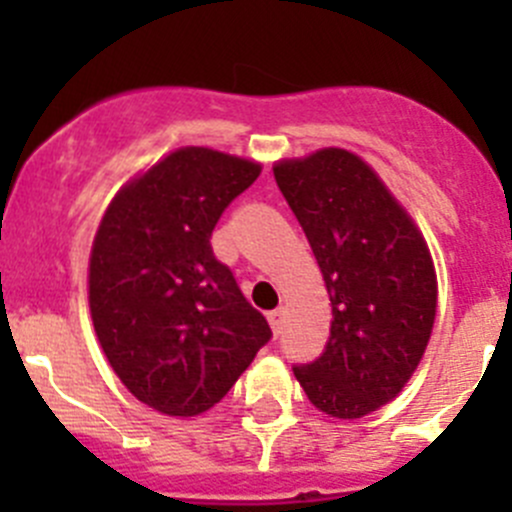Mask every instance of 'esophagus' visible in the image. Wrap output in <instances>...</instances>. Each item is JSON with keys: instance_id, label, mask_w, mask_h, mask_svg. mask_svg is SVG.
Instances as JSON below:
<instances>
[{"instance_id": "esophagus-1", "label": "esophagus", "mask_w": 512, "mask_h": 512, "mask_svg": "<svg viewBox=\"0 0 512 512\" xmlns=\"http://www.w3.org/2000/svg\"><path fill=\"white\" fill-rule=\"evenodd\" d=\"M267 322H270V329H272V334H280L282 332V322H285V309H275V312H270L267 314Z\"/></svg>"}]
</instances>
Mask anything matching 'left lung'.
I'll return each mask as SVG.
<instances>
[{
  "label": "left lung",
  "mask_w": 512,
  "mask_h": 512,
  "mask_svg": "<svg viewBox=\"0 0 512 512\" xmlns=\"http://www.w3.org/2000/svg\"><path fill=\"white\" fill-rule=\"evenodd\" d=\"M272 170L332 302L327 347L294 376L314 409L356 421L394 401L421 364L438 307L431 250L379 173L347 148Z\"/></svg>",
  "instance_id": "obj_1"
}]
</instances>
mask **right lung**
I'll return each instance as SVG.
<instances>
[{
  "mask_svg": "<svg viewBox=\"0 0 512 512\" xmlns=\"http://www.w3.org/2000/svg\"><path fill=\"white\" fill-rule=\"evenodd\" d=\"M262 173L257 160L175 148L121 185L89 257L98 344L141 404L193 418L223 401L272 337L210 235Z\"/></svg>",
  "mask_w": 512,
  "mask_h": 512,
  "instance_id": "right-lung-1",
  "label": "right lung"
}]
</instances>
